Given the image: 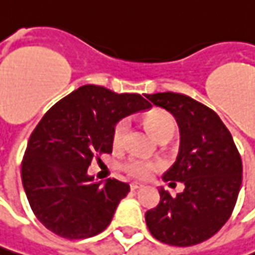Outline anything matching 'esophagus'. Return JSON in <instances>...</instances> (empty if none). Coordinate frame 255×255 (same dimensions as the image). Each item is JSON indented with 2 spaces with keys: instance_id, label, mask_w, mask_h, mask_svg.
I'll return each instance as SVG.
<instances>
[{
  "instance_id": "1",
  "label": "esophagus",
  "mask_w": 255,
  "mask_h": 255,
  "mask_svg": "<svg viewBox=\"0 0 255 255\" xmlns=\"http://www.w3.org/2000/svg\"><path fill=\"white\" fill-rule=\"evenodd\" d=\"M129 186H131V190H136V189L142 188L144 185H142V183H138V182H134V183H131Z\"/></svg>"
}]
</instances>
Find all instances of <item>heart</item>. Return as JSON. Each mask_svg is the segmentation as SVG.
<instances>
[{"mask_svg": "<svg viewBox=\"0 0 255 255\" xmlns=\"http://www.w3.org/2000/svg\"><path fill=\"white\" fill-rule=\"evenodd\" d=\"M145 123L148 128L151 129V132L154 134L158 139L162 138H172L176 132V120L172 116L171 113L165 110H154L151 111L146 117H145ZM128 131V123L127 120H121L116 124V127L113 129V145L116 148L123 146L124 141H126V135ZM126 171L128 175H131L132 178L136 179H146L154 173L158 168L159 163L156 161H148L144 158H131L126 165H124Z\"/></svg>", "mask_w": 255, "mask_h": 255, "instance_id": "b5f03b06", "label": "heart"}]
</instances>
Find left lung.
Wrapping results in <instances>:
<instances>
[{"label":"left lung","mask_w":255,"mask_h":255,"mask_svg":"<svg viewBox=\"0 0 255 255\" xmlns=\"http://www.w3.org/2000/svg\"><path fill=\"white\" fill-rule=\"evenodd\" d=\"M146 99L178 123L179 154L162 179L182 182L185 189L176 196L159 189L161 200L145 213V222L159 242L195 246L215 236L232 215L242 186V158L230 131L205 104L172 92Z\"/></svg>","instance_id":"8db88e82"}]
</instances>
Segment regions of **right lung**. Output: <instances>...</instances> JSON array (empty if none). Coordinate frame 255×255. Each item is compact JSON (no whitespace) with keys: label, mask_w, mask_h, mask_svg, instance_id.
<instances>
[{"label":"right lung","mask_w":255,"mask_h":255,"mask_svg":"<svg viewBox=\"0 0 255 255\" xmlns=\"http://www.w3.org/2000/svg\"><path fill=\"white\" fill-rule=\"evenodd\" d=\"M151 107L139 94L86 84L42 117L29 136L21 175L32 210L48 230L77 240L107 229L129 185L97 182L87 169L96 152L113 151L120 120Z\"/></svg>","instance_id":"1"}]
</instances>
